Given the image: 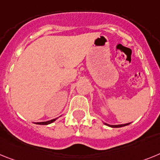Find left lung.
I'll use <instances>...</instances> for the list:
<instances>
[{"mask_svg":"<svg viewBox=\"0 0 160 160\" xmlns=\"http://www.w3.org/2000/svg\"><path fill=\"white\" fill-rule=\"evenodd\" d=\"M105 124L108 126H110V127H113V128H118V127H122V126H127V125H129L130 123H126V124H122V125H109V124H107V123H105Z\"/></svg>","mask_w":160,"mask_h":160,"instance_id":"1","label":"left lung"}]
</instances>
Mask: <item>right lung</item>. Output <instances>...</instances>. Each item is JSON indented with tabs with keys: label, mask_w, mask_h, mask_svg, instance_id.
<instances>
[{
	"label": "right lung",
	"mask_w": 160,
	"mask_h": 160,
	"mask_svg": "<svg viewBox=\"0 0 160 160\" xmlns=\"http://www.w3.org/2000/svg\"><path fill=\"white\" fill-rule=\"evenodd\" d=\"M55 120H56V118L52 119V120H50V121H47V122H36L35 124H38V125H48V124H51V123H52V122H55Z\"/></svg>",
	"instance_id": "add662e5"
}]
</instances>
